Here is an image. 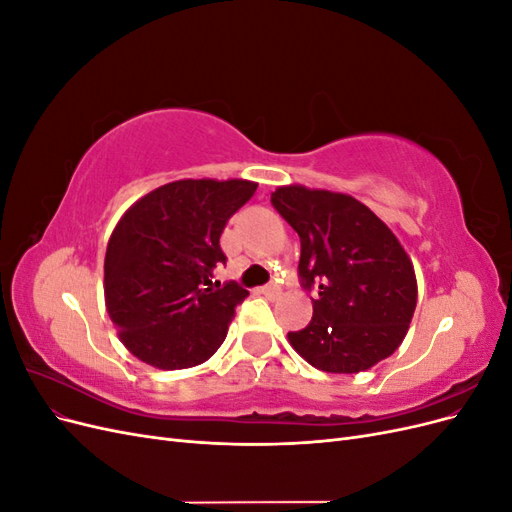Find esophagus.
<instances>
[{
	"mask_svg": "<svg viewBox=\"0 0 512 512\" xmlns=\"http://www.w3.org/2000/svg\"><path fill=\"white\" fill-rule=\"evenodd\" d=\"M258 292L262 294V297H267V299H277L282 294V288L273 284V286H262Z\"/></svg>",
	"mask_w": 512,
	"mask_h": 512,
	"instance_id": "esophagus-1",
	"label": "esophagus"
}]
</instances>
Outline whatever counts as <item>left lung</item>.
Returning <instances> with one entry per match:
<instances>
[{"label":"left lung","instance_id":"1","mask_svg":"<svg viewBox=\"0 0 512 512\" xmlns=\"http://www.w3.org/2000/svg\"><path fill=\"white\" fill-rule=\"evenodd\" d=\"M273 207L299 232V275L318 282L314 316L288 333L299 356L327 374H359L391 356L416 307L414 265L395 232L350 194L280 185Z\"/></svg>","mask_w":512,"mask_h":512}]
</instances>
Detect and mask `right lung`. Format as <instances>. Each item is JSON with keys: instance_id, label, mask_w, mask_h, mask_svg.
Returning <instances> with one entry per match:
<instances>
[{"instance_id": "1", "label": "right lung", "mask_w": 512, "mask_h": 512, "mask_svg": "<svg viewBox=\"0 0 512 512\" xmlns=\"http://www.w3.org/2000/svg\"><path fill=\"white\" fill-rule=\"evenodd\" d=\"M256 188L247 179H179L121 215L106 245L104 303L138 361L173 371L218 352L250 294L235 282L211 288L213 269L226 260L220 237Z\"/></svg>"}]
</instances>
